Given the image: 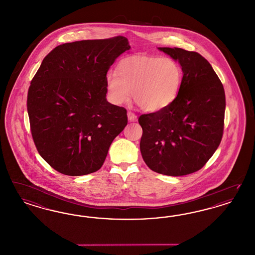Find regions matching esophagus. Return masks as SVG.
<instances>
[{
	"mask_svg": "<svg viewBox=\"0 0 255 255\" xmlns=\"http://www.w3.org/2000/svg\"><path fill=\"white\" fill-rule=\"evenodd\" d=\"M128 118L130 122H136L137 121V115L132 112H128Z\"/></svg>",
	"mask_w": 255,
	"mask_h": 255,
	"instance_id": "obj_1",
	"label": "esophagus"
}]
</instances>
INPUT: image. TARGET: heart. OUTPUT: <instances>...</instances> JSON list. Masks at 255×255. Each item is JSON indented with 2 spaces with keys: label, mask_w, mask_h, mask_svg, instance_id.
I'll return each instance as SVG.
<instances>
[{
  "label": "heart",
  "mask_w": 255,
  "mask_h": 255,
  "mask_svg": "<svg viewBox=\"0 0 255 255\" xmlns=\"http://www.w3.org/2000/svg\"><path fill=\"white\" fill-rule=\"evenodd\" d=\"M117 74L109 72L105 82L108 97L115 104L134 101L144 112L156 113L176 99L183 79L179 63L171 57L133 55L122 59Z\"/></svg>",
  "instance_id": "heart-1"
}]
</instances>
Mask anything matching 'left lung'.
I'll use <instances>...</instances> for the list:
<instances>
[{"label": "left lung", "mask_w": 255, "mask_h": 255, "mask_svg": "<svg viewBox=\"0 0 255 255\" xmlns=\"http://www.w3.org/2000/svg\"><path fill=\"white\" fill-rule=\"evenodd\" d=\"M177 60L180 89L163 110L140 115V153L148 167L165 175L197 172L219 147L224 128L225 93L206 58L180 48H158Z\"/></svg>", "instance_id": "obj_1"}]
</instances>
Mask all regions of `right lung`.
<instances>
[{"instance_id":"right-lung-1","label":"right lung","mask_w":255,"mask_h":255,"mask_svg":"<svg viewBox=\"0 0 255 255\" xmlns=\"http://www.w3.org/2000/svg\"><path fill=\"white\" fill-rule=\"evenodd\" d=\"M130 49L124 36L66 43L42 61L31 82L27 110L39 155L71 176L99 171L128 124L127 110L109 103L105 78Z\"/></svg>"}]
</instances>
